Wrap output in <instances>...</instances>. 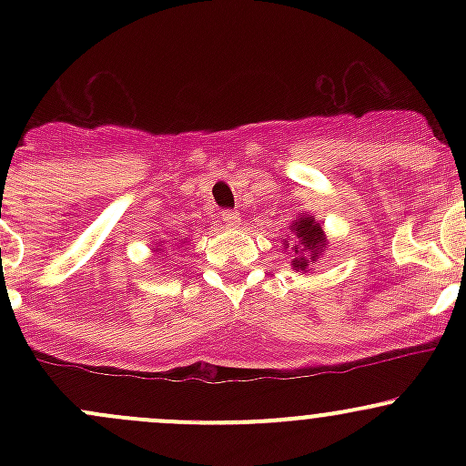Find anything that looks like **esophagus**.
<instances>
[{
	"label": "esophagus",
	"mask_w": 466,
	"mask_h": 466,
	"mask_svg": "<svg viewBox=\"0 0 466 466\" xmlns=\"http://www.w3.org/2000/svg\"><path fill=\"white\" fill-rule=\"evenodd\" d=\"M220 220L225 223V228H237V225L241 223V216H238V211L225 209L223 214H220Z\"/></svg>",
	"instance_id": "1"
}]
</instances>
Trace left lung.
Returning a JSON list of instances; mask_svg holds the SVG:
<instances>
[{
  "mask_svg": "<svg viewBox=\"0 0 466 466\" xmlns=\"http://www.w3.org/2000/svg\"><path fill=\"white\" fill-rule=\"evenodd\" d=\"M327 243V234H324L322 225L313 220V216H298V220L290 223V238L284 241L286 248H293L290 266L298 272H307L309 268L316 266L318 257L322 255Z\"/></svg>",
  "mask_w": 466,
  "mask_h": 466,
  "instance_id": "1",
  "label": "left lung"
}]
</instances>
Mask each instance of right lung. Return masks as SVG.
Instances as JSON below:
<instances>
[{
  "mask_svg": "<svg viewBox=\"0 0 466 466\" xmlns=\"http://www.w3.org/2000/svg\"><path fill=\"white\" fill-rule=\"evenodd\" d=\"M155 252H159V246H155Z\"/></svg>",
  "mask_w": 466,
  "mask_h": 466,
  "instance_id": "obj_1",
  "label": "right lung"
}]
</instances>
